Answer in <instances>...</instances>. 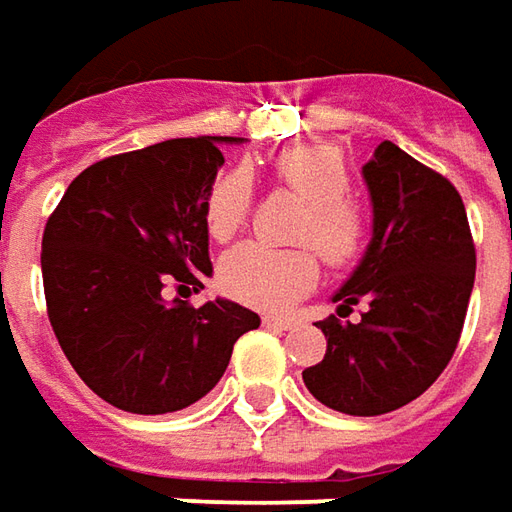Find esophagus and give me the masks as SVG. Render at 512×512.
I'll list each match as a JSON object with an SVG mask.
<instances>
[{
  "instance_id": "obj_1",
  "label": "esophagus",
  "mask_w": 512,
  "mask_h": 512,
  "mask_svg": "<svg viewBox=\"0 0 512 512\" xmlns=\"http://www.w3.org/2000/svg\"><path fill=\"white\" fill-rule=\"evenodd\" d=\"M262 322H265V327H270V330H290V327H296V319H293V316H265Z\"/></svg>"
}]
</instances>
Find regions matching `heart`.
I'll return each instance as SVG.
<instances>
[{"instance_id":"b5f03b06","label":"heart","mask_w":512,"mask_h":512,"mask_svg":"<svg viewBox=\"0 0 512 512\" xmlns=\"http://www.w3.org/2000/svg\"><path fill=\"white\" fill-rule=\"evenodd\" d=\"M276 182L305 205L293 236L313 242L330 265H347L359 256L367 236L362 207L347 193L350 176L339 150L327 145H296L270 159ZM253 199L245 170L222 173L205 199V227L216 242H227L245 225ZM319 282V262L310 247H276L245 242L227 250L219 262V285L227 296L259 310H282L302 299Z\"/></svg>"}]
</instances>
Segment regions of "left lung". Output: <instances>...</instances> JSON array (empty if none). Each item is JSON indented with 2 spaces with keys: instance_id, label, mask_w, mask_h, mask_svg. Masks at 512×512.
<instances>
[{
  "instance_id": "8db88e82",
  "label": "left lung",
  "mask_w": 512,
  "mask_h": 512,
  "mask_svg": "<svg viewBox=\"0 0 512 512\" xmlns=\"http://www.w3.org/2000/svg\"><path fill=\"white\" fill-rule=\"evenodd\" d=\"M362 176L373 236L333 293L342 319L364 305L362 322H319L327 353L302 379L330 410L382 416L419 399L453 359L476 247L459 190L399 145L382 142Z\"/></svg>"
}]
</instances>
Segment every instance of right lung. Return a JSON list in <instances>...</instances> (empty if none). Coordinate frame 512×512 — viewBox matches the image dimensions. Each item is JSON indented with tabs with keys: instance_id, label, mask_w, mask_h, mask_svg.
<instances>
[{
	"instance_id": "obj_1",
	"label": "right lung",
	"mask_w": 512,
	"mask_h": 512,
	"mask_svg": "<svg viewBox=\"0 0 512 512\" xmlns=\"http://www.w3.org/2000/svg\"><path fill=\"white\" fill-rule=\"evenodd\" d=\"M236 136L168 139L102 159L65 190L42 236L53 333L90 390L119 410L162 416L225 376L259 316L230 299L190 307L213 276L205 199Z\"/></svg>"
}]
</instances>
